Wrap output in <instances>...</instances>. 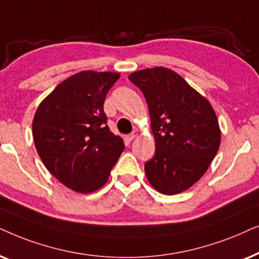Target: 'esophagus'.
Wrapping results in <instances>:
<instances>
[{
	"label": "esophagus",
	"mask_w": 259,
	"mask_h": 259,
	"mask_svg": "<svg viewBox=\"0 0 259 259\" xmlns=\"http://www.w3.org/2000/svg\"><path fill=\"white\" fill-rule=\"evenodd\" d=\"M137 135H139V134H137V132H134L133 134H130V135H127V136H126V140L129 141V142H132L133 140H135V139H136Z\"/></svg>",
	"instance_id": "34e87169"
}]
</instances>
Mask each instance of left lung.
I'll return each mask as SVG.
<instances>
[{
  "mask_svg": "<svg viewBox=\"0 0 259 259\" xmlns=\"http://www.w3.org/2000/svg\"><path fill=\"white\" fill-rule=\"evenodd\" d=\"M129 79L146 97L156 144L144 164L148 181L162 194H179L200 180L219 149L222 133L214 110L169 68H146Z\"/></svg>",
  "mask_w": 259,
  "mask_h": 259,
  "instance_id": "8db88e82",
  "label": "left lung"
}]
</instances>
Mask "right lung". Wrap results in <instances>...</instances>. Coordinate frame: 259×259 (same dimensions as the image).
<instances>
[{"label": "right lung", "mask_w": 259, "mask_h": 259, "mask_svg": "<svg viewBox=\"0 0 259 259\" xmlns=\"http://www.w3.org/2000/svg\"><path fill=\"white\" fill-rule=\"evenodd\" d=\"M119 78L115 72L82 71L65 79L37 106L33 139L45 167L78 193L104 186L124 150L106 125L104 101Z\"/></svg>", "instance_id": "add662e5"}]
</instances>
